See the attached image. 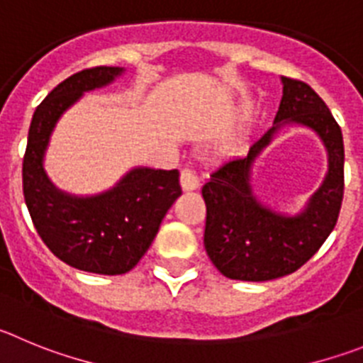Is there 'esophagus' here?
Instances as JSON below:
<instances>
[{
    "instance_id": "esophagus-1",
    "label": "esophagus",
    "mask_w": 363,
    "mask_h": 363,
    "mask_svg": "<svg viewBox=\"0 0 363 363\" xmlns=\"http://www.w3.org/2000/svg\"><path fill=\"white\" fill-rule=\"evenodd\" d=\"M181 184H182V189H184V191H191V189L199 188L201 181H199V177L195 175L194 169L182 168L181 169Z\"/></svg>"
}]
</instances>
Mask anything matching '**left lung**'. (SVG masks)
<instances>
[{
  "label": "left lung",
  "mask_w": 363,
  "mask_h": 363,
  "mask_svg": "<svg viewBox=\"0 0 363 363\" xmlns=\"http://www.w3.org/2000/svg\"><path fill=\"white\" fill-rule=\"evenodd\" d=\"M284 96L275 125L251 145L246 157L222 162L202 186L204 247L222 275L264 282L289 275L311 259L338 220L344 199V139L328 104L308 83L282 77ZM282 120L315 129L330 153L325 184L296 218H282L252 197L250 162L269 144Z\"/></svg>",
  "instance_id": "8db88e82"
}]
</instances>
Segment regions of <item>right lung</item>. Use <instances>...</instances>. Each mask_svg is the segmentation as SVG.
<instances>
[{"mask_svg": "<svg viewBox=\"0 0 363 363\" xmlns=\"http://www.w3.org/2000/svg\"><path fill=\"white\" fill-rule=\"evenodd\" d=\"M121 72L84 68L57 84L35 108L23 155V195L38 235L57 259L97 275L135 267L182 194L179 169L137 168L113 189L88 199L61 194L48 182L41 162L60 116L81 94L108 84Z\"/></svg>", "mask_w": 363, "mask_h": 363, "instance_id": "right-lung-1", "label": "right lung"}]
</instances>
